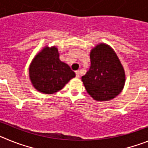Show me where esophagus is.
Segmentation results:
<instances>
[{
	"label": "esophagus",
	"mask_w": 148,
	"mask_h": 148,
	"mask_svg": "<svg viewBox=\"0 0 148 148\" xmlns=\"http://www.w3.org/2000/svg\"><path fill=\"white\" fill-rule=\"evenodd\" d=\"M75 74H76L77 78H79V76H80V71H79V70H77V71H75Z\"/></svg>",
	"instance_id": "esophagus-1"
}]
</instances>
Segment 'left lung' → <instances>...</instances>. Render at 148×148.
Wrapping results in <instances>:
<instances>
[{
	"label": "left lung",
	"instance_id": "8db88e82",
	"mask_svg": "<svg viewBox=\"0 0 148 148\" xmlns=\"http://www.w3.org/2000/svg\"><path fill=\"white\" fill-rule=\"evenodd\" d=\"M91 65L82 80L87 92L96 101H109L121 92L125 71L113 49L101 44L90 52Z\"/></svg>",
	"mask_w": 148,
	"mask_h": 148
}]
</instances>
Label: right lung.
Wrapping results in <instances>:
<instances>
[{
    "label": "right lung",
    "mask_w": 148,
    "mask_h": 148,
    "mask_svg": "<svg viewBox=\"0 0 148 148\" xmlns=\"http://www.w3.org/2000/svg\"><path fill=\"white\" fill-rule=\"evenodd\" d=\"M75 73L59 59L58 49L46 47L35 56L29 66V77L34 87L46 94L58 92Z\"/></svg>",
    "instance_id": "1"
}]
</instances>
